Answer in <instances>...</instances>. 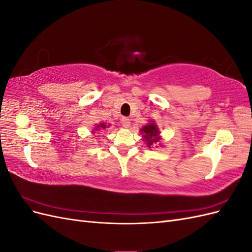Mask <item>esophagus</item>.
<instances>
[{
	"instance_id": "34e87169",
	"label": "esophagus",
	"mask_w": 252,
	"mask_h": 252,
	"mask_svg": "<svg viewBox=\"0 0 252 252\" xmlns=\"http://www.w3.org/2000/svg\"><path fill=\"white\" fill-rule=\"evenodd\" d=\"M121 123H122V126L125 128H128L129 126H130V120H129L128 118H122Z\"/></svg>"
}]
</instances>
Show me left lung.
<instances>
[{"instance_id": "8db88e82", "label": "left lung", "mask_w": 252, "mask_h": 252, "mask_svg": "<svg viewBox=\"0 0 252 252\" xmlns=\"http://www.w3.org/2000/svg\"><path fill=\"white\" fill-rule=\"evenodd\" d=\"M140 131L143 134V141H145L149 148H151V146H155L161 140V136H159L161 132H159L158 125L154 121H150V123L142 127Z\"/></svg>"}]
</instances>
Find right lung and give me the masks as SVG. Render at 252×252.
Segmentation results:
<instances>
[{
	"instance_id": "obj_1",
	"label": "right lung",
	"mask_w": 252,
	"mask_h": 252,
	"mask_svg": "<svg viewBox=\"0 0 252 252\" xmlns=\"http://www.w3.org/2000/svg\"><path fill=\"white\" fill-rule=\"evenodd\" d=\"M110 125H106L105 123H101V124H98V125H96L95 127H94V131H100V130H104V129H106V128H108ZM93 131V132H94Z\"/></svg>"
}]
</instances>
